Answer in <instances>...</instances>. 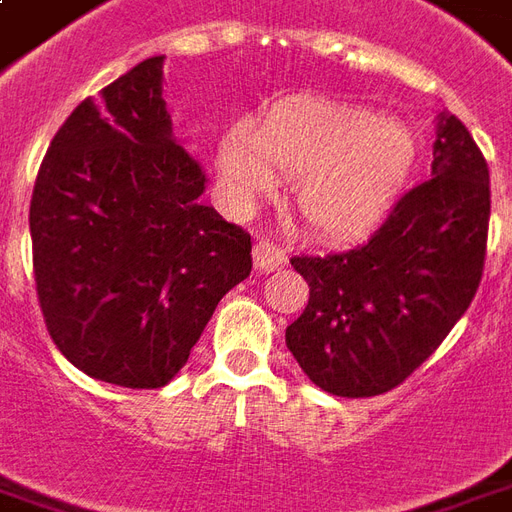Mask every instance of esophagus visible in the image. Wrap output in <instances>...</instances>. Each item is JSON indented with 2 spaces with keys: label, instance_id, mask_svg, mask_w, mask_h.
<instances>
[{
  "label": "esophagus",
  "instance_id": "34e87169",
  "mask_svg": "<svg viewBox=\"0 0 512 512\" xmlns=\"http://www.w3.org/2000/svg\"><path fill=\"white\" fill-rule=\"evenodd\" d=\"M252 255H255V268L257 271H263V274L279 271V268L287 263L285 252H282L279 246L271 244V241H257L255 249H252Z\"/></svg>",
  "mask_w": 512,
  "mask_h": 512
}]
</instances>
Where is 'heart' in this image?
Here are the masks:
<instances>
[{
	"label": "heart",
	"mask_w": 512,
	"mask_h": 512,
	"mask_svg": "<svg viewBox=\"0 0 512 512\" xmlns=\"http://www.w3.org/2000/svg\"><path fill=\"white\" fill-rule=\"evenodd\" d=\"M415 132L382 113L325 100H287L257 130L238 121L217 146L230 206L252 208L295 181V203L314 233L361 236L380 225L418 165Z\"/></svg>",
	"instance_id": "heart-1"
}]
</instances>
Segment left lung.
<instances>
[{"label": "left lung", "mask_w": 512, "mask_h": 512, "mask_svg": "<svg viewBox=\"0 0 512 512\" xmlns=\"http://www.w3.org/2000/svg\"><path fill=\"white\" fill-rule=\"evenodd\" d=\"M488 214L486 160L467 127L442 111L431 179L410 189L366 244L290 260L309 304L285 342L306 377L347 399L407 380L478 293Z\"/></svg>", "instance_id": "8db88e82"}]
</instances>
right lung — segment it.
I'll return each mask as SVG.
<instances>
[{
    "label": "right lung",
    "instance_id": "1",
    "mask_svg": "<svg viewBox=\"0 0 512 512\" xmlns=\"http://www.w3.org/2000/svg\"><path fill=\"white\" fill-rule=\"evenodd\" d=\"M162 64L143 59L70 113L29 206L51 339L75 369L121 388L168 385L252 271L249 236L200 203L206 170L173 138Z\"/></svg>",
    "mask_w": 512,
    "mask_h": 512
}]
</instances>
